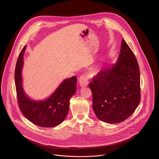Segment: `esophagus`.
Returning <instances> with one entry per match:
<instances>
[{"label": "esophagus", "mask_w": 159, "mask_h": 159, "mask_svg": "<svg viewBox=\"0 0 159 159\" xmlns=\"http://www.w3.org/2000/svg\"><path fill=\"white\" fill-rule=\"evenodd\" d=\"M79 84L81 87L86 86L89 83L87 77L84 75H82L79 77Z\"/></svg>", "instance_id": "obj_1"}]
</instances>
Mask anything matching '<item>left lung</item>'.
Listing matches in <instances>:
<instances>
[{"instance_id":"1","label":"left lung","mask_w":159,"mask_h":159,"mask_svg":"<svg viewBox=\"0 0 159 159\" xmlns=\"http://www.w3.org/2000/svg\"><path fill=\"white\" fill-rule=\"evenodd\" d=\"M89 86L99 120L118 123L134 112L141 100L140 72L135 55L124 39L116 62L100 71Z\"/></svg>"}]
</instances>
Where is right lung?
Instances as JSON below:
<instances>
[{"label": "right lung", "mask_w": 159, "mask_h": 159, "mask_svg": "<svg viewBox=\"0 0 159 159\" xmlns=\"http://www.w3.org/2000/svg\"><path fill=\"white\" fill-rule=\"evenodd\" d=\"M24 46L18 56L15 70V83L19 108L25 118L43 128L55 127L64 120L68 113L70 99L76 93L77 77L65 79L53 93L44 101H34L25 93L22 86L21 71Z\"/></svg>", "instance_id": "add662e5"}]
</instances>
